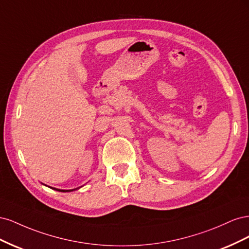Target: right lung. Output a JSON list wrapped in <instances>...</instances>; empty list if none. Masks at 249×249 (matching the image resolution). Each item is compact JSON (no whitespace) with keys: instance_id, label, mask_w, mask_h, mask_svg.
Segmentation results:
<instances>
[{"instance_id":"obj_1","label":"right lung","mask_w":249,"mask_h":249,"mask_svg":"<svg viewBox=\"0 0 249 249\" xmlns=\"http://www.w3.org/2000/svg\"><path fill=\"white\" fill-rule=\"evenodd\" d=\"M78 189V188H77ZM55 190H58V191H62V192H69V191H72V190H74V189H72V190H60V189H55Z\"/></svg>"}]
</instances>
